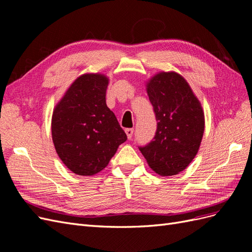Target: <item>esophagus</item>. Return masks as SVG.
<instances>
[{"label":"esophagus","mask_w":252,"mask_h":252,"mask_svg":"<svg viewBox=\"0 0 252 252\" xmlns=\"http://www.w3.org/2000/svg\"><path fill=\"white\" fill-rule=\"evenodd\" d=\"M125 132H126V134H127V138H128L129 140H131L132 134H133V129H132V128H127L126 130H125Z\"/></svg>","instance_id":"1"}]
</instances>
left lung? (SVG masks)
Wrapping results in <instances>:
<instances>
[{
  "mask_svg": "<svg viewBox=\"0 0 252 252\" xmlns=\"http://www.w3.org/2000/svg\"><path fill=\"white\" fill-rule=\"evenodd\" d=\"M146 90L158 127L154 140L140 151L152 170L170 177L186 169L199 151L204 111L187 81L174 71L155 74Z\"/></svg>",
  "mask_w": 252,
  "mask_h": 252,
  "instance_id": "obj_1",
  "label": "left lung"
}]
</instances>
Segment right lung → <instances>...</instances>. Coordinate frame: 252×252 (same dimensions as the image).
I'll return each instance as SVG.
<instances>
[{
  "label": "right lung",
  "mask_w": 252,
  "mask_h": 252,
  "mask_svg": "<svg viewBox=\"0 0 252 252\" xmlns=\"http://www.w3.org/2000/svg\"><path fill=\"white\" fill-rule=\"evenodd\" d=\"M109 79L85 73L75 79L56 105L52 142L68 169L89 177L103 170L127 135L106 105Z\"/></svg>",
  "instance_id": "obj_1"
}]
</instances>
